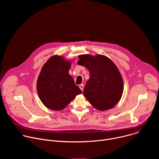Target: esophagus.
Instances as JSON below:
<instances>
[{
  "mask_svg": "<svg viewBox=\"0 0 159 159\" xmlns=\"http://www.w3.org/2000/svg\"><path fill=\"white\" fill-rule=\"evenodd\" d=\"M79 88L80 89V90H82V91H83V90H84V84H82L79 85Z\"/></svg>",
  "mask_w": 159,
  "mask_h": 159,
  "instance_id": "esophagus-1",
  "label": "esophagus"
}]
</instances>
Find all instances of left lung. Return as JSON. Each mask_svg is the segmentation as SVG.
<instances>
[{"mask_svg": "<svg viewBox=\"0 0 159 159\" xmlns=\"http://www.w3.org/2000/svg\"><path fill=\"white\" fill-rule=\"evenodd\" d=\"M78 64L85 66L90 78L84 90L86 99L95 109L104 111L114 107L123 93L122 75L115 64L105 55H80Z\"/></svg>", "mask_w": 159, "mask_h": 159, "instance_id": "1", "label": "left lung"}]
</instances>
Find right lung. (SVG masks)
Masks as SVG:
<instances>
[{
  "label": "right lung",
  "mask_w": 159,
  "mask_h": 159,
  "mask_svg": "<svg viewBox=\"0 0 159 159\" xmlns=\"http://www.w3.org/2000/svg\"><path fill=\"white\" fill-rule=\"evenodd\" d=\"M73 60L55 55L41 68L36 89L41 102L47 108L61 111L82 93L69 73Z\"/></svg>",
  "instance_id": "add662e5"
}]
</instances>
